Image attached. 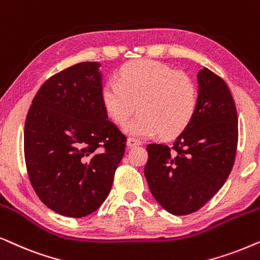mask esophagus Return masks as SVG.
<instances>
[{"label":"esophagus","mask_w":260,"mask_h":260,"mask_svg":"<svg viewBox=\"0 0 260 260\" xmlns=\"http://www.w3.org/2000/svg\"><path fill=\"white\" fill-rule=\"evenodd\" d=\"M139 145H141L140 141L134 139V138H129V139L127 140V147H129V148L137 147V146H139Z\"/></svg>","instance_id":"1"}]
</instances>
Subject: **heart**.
<instances>
[{"mask_svg":"<svg viewBox=\"0 0 260 260\" xmlns=\"http://www.w3.org/2000/svg\"><path fill=\"white\" fill-rule=\"evenodd\" d=\"M102 102L117 123L129 119L124 132L132 137L162 138L177 136L195 114L197 89L189 76L155 60L138 59L123 64L119 79H110L102 88Z\"/></svg>","mask_w":260,"mask_h":260,"instance_id":"heart-1","label":"heart"}]
</instances>
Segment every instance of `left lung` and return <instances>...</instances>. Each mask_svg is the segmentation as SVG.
Segmentation results:
<instances>
[{
  "instance_id": "left-lung-1",
  "label": "left lung",
  "mask_w": 260,
  "mask_h": 260,
  "mask_svg": "<svg viewBox=\"0 0 260 260\" xmlns=\"http://www.w3.org/2000/svg\"><path fill=\"white\" fill-rule=\"evenodd\" d=\"M195 114L174 147L147 145L145 177L155 201L174 215L206 205L226 182L238 145V115L226 82L207 68L197 74Z\"/></svg>"
}]
</instances>
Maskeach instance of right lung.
I'll use <instances>...</instances> for the list:
<instances>
[{"mask_svg":"<svg viewBox=\"0 0 260 260\" xmlns=\"http://www.w3.org/2000/svg\"><path fill=\"white\" fill-rule=\"evenodd\" d=\"M98 61L76 64L41 85L23 133L29 181L64 216L94 213L112 189L126 137L108 120Z\"/></svg>","mask_w":260,"mask_h":260,"instance_id":"add662e5","label":"right lung"}]
</instances>
